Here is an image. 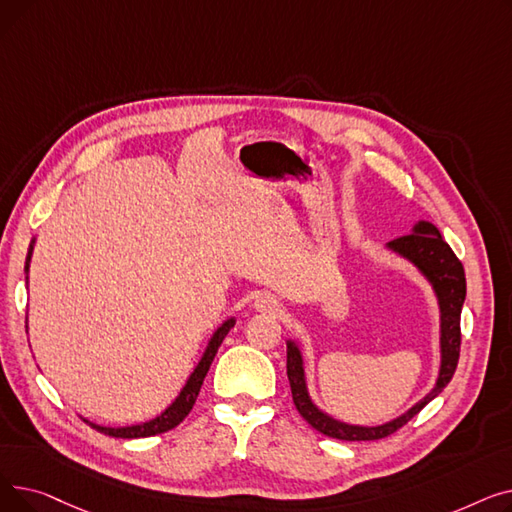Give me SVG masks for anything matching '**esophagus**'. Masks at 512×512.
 Wrapping results in <instances>:
<instances>
[{"label":"esophagus","mask_w":512,"mask_h":512,"mask_svg":"<svg viewBox=\"0 0 512 512\" xmlns=\"http://www.w3.org/2000/svg\"><path fill=\"white\" fill-rule=\"evenodd\" d=\"M255 307H257L259 311H263V313H280V311H282V303L274 297V294H270V292L259 294L257 301H255Z\"/></svg>","instance_id":"1"}]
</instances>
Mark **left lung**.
Here are the masks:
<instances>
[{
    "label": "left lung",
    "instance_id": "8db88e82",
    "mask_svg": "<svg viewBox=\"0 0 512 512\" xmlns=\"http://www.w3.org/2000/svg\"><path fill=\"white\" fill-rule=\"evenodd\" d=\"M388 247L402 257H407L413 261L423 276L434 284V290L438 294L440 301V311H442V367L438 382L434 390L429 392L421 402L413 409H409L405 415H400L398 419L378 425V427H359V425H346L340 423L326 413H321L307 394L305 386V371H303V359L299 348L294 342H288V351H286V373H288V382H290V392L294 407L301 413V417L317 429L319 434L336 438V440H346V442H367V440H382L392 436L394 432L402 425H407L429 400H434L452 380V375L456 371V363H459L461 355V309L465 303V294H467V284H465V270L463 263L459 261L448 247V242L440 236L438 228H434L429 222H419L413 230V234L400 236L392 242H388Z\"/></svg>",
    "mask_w": 512,
    "mask_h": 512
}]
</instances>
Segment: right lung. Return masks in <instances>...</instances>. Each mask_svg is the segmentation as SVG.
Here are the masks:
<instances>
[{
	"instance_id": "right-lung-1",
	"label": "right lung",
	"mask_w": 512,
	"mask_h": 512,
	"mask_svg": "<svg viewBox=\"0 0 512 512\" xmlns=\"http://www.w3.org/2000/svg\"><path fill=\"white\" fill-rule=\"evenodd\" d=\"M31 253H33V245L29 249V255H26V263H24V272H29V263H31ZM230 328H234V319H228L224 321V324L218 328V332L213 334V338L209 340V346L207 351L203 355V359L199 361V365L195 367V371L191 373V378H188V382L184 384L182 392L178 394V398L172 402V405L161 413L159 417L147 421V423H141V425H130V427H103V425H95L87 419V421L93 429H97V432L105 434V436H114V438H149V436H157V434H164V432H170L172 427H176L188 413H191V409L195 407V400L199 396V390L203 386V380L205 375L213 363V357L215 353H218V348L222 344V340L226 338V334L230 332Z\"/></svg>"
}]
</instances>
